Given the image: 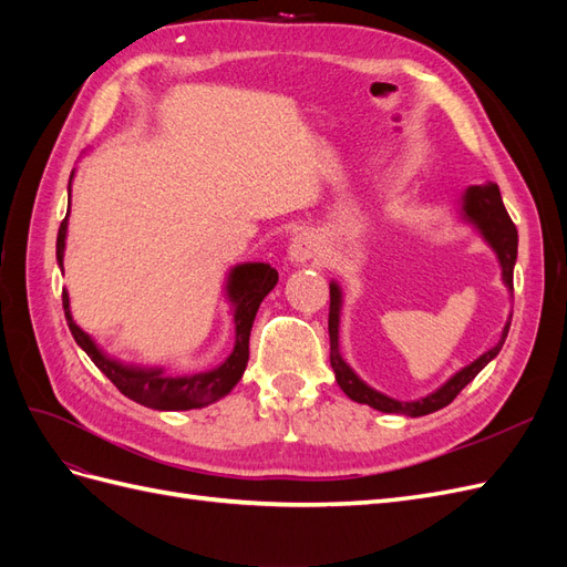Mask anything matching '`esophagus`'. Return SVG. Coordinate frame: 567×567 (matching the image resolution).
Instances as JSON below:
<instances>
[{"instance_id": "esophagus-1", "label": "esophagus", "mask_w": 567, "mask_h": 567, "mask_svg": "<svg viewBox=\"0 0 567 567\" xmlns=\"http://www.w3.org/2000/svg\"><path fill=\"white\" fill-rule=\"evenodd\" d=\"M321 241L319 236L312 231H302L298 234L293 241L288 246V260L293 265H307V262H317L321 260Z\"/></svg>"}]
</instances>
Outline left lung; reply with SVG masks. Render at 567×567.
<instances>
[{"mask_svg": "<svg viewBox=\"0 0 567 567\" xmlns=\"http://www.w3.org/2000/svg\"><path fill=\"white\" fill-rule=\"evenodd\" d=\"M456 217H458V221H463V225H471L480 236H483V241L492 248V252L496 255V260H499V267H502V281L513 298V267H516V260H518V231L504 208L499 186H496L494 182L468 186L458 198ZM329 288H331L329 336H331V367L336 373V381H338L340 390L346 392L352 402L369 404L375 411H383V414H404V416L416 419V416L433 414V411L447 406L456 398V394L466 388L496 354H499V350L504 348V340L508 336V329H511L513 312L508 315L504 329H502V336H499V340H496V346H492L477 359H473L471 364L461 367L433 392L423 394V398H419V400L402 402V400L390 398V394H385L381 390L371 388L367 381L359 379L357 371L346 362V359H342V354H340L342 288L338 281H331Z\"/></svg>", "mask_w": 567, "mask_h": 567, "instance_id": "1", "label": "left lung"}]
</instances>
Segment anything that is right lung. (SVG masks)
Returning a JSON list of instances; mask_svg holds the SVG:
<instances>
[{
    "instance_id": "right-lung-1",
    "label": "right lung",
    "mask_w": 567,
    "mask_h": 567,
    "mask_svg": "<svg viewBox=\"0 0 567 567\" xmlns=\"http://www.w3.org/2000/svg\"><path fill=\"white\" fill-rule=\"evenodd\" d=\"M75 169L68 182V198L73 192ZM68 217L71 208L65 213V219L59 227L56 236V262L63 271V255H65V238H68ZM279 281V271L267 262H238L227 271L225 279V300L229 302V312L234 319V350L225 362L198 373H167L163 367H140L127 364L123 359L111 357L99 342L82 331L73 319L71 312V298L68 290H63V312L68 329H71L78 346L87 352V357L99 367V371L136 404H144L148 409L158 411H188V409H203L208 406L236 388V383L244 379V371L248 367V340L250 329L260 302L269 296Z\"/></svg>"
}]
</instances>
